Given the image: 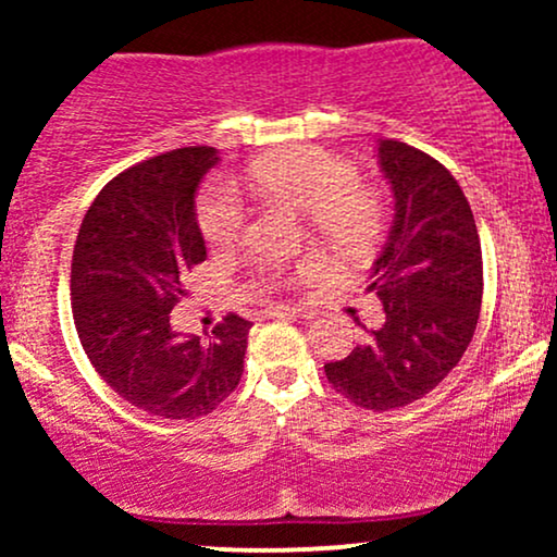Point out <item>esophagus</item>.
I'll return each instance as SVG.
<instances>
[{
  "label": "esophagus",
  "mask_w": 557,
  "mask_h": 557,
  "mask_svg": "<svg viewBox=\"0 0 557 557\" xmlns=\"http://www.w3.org/2000/svg\"><path fill=\"white\" fill-rule=\"evenodd\" d=\"M267 317H280V319L304 317V319H309L311 311L309 309H296V306H274V309L267 311Z\"/></svg>",
  "instance_id": "34e87169"
}]
</instances>
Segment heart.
I'll list each match as a JSON object with an SVG mask.
<instances>
[{"label":"heart","mask_w":557,"mask_h":557,"mask_svg":"<svg viewBox=\"0 0 557 557\" xmlns=\"http://www.w3.org/2000/svg\"><path fill=\"white\" fill-rule=\"evenodd\" d=\"M243 185L259 201L287 203L304 212V222L324 246L341 257H361L380 240L385 227V201L359 181V172L330 151L300 146L283 154L261 157L248 164ZM196 222L212 248H230L240 240L248 209L238 188L209 183L198 194ZM319 270L314 257L296 267L261 261L257 274L267 283H296Z\"/></svg>","instance_id":"heart-1"}]
</instances>
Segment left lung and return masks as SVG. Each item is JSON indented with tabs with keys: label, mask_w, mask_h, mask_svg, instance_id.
<instances>
[{
	"label": "left lung",
	"mask_w": 557,
	"mask_h": 557,
	"mask_svg": "<svg viewBox=\"0 0 557 557\" xmlns=\"http://www.w3.org/2000/svg\"><path fill=\"white\" fill-rule=\"evenodd\" d=\"M380 164L395 194V220L372 264L369 290L382 324L341 361L324 363L330 385L369 411L424 398L453 372L482 309V246L461 185L437 159L380 140Z\"/></svg>",
	"instance_id": "obj_1"
}]
</instances>
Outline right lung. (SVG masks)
<instances>
[{
	"mask_svg": "<svg viewBox=\"0 0 557 557\" xmlns=\"http://www.w3.org/2000/svg\"><path fill=\"white\" fill-rule=\"evenodd\" d=\"M185 146L112 177L83 216L70 298L81 345L101 380L151 417L190 421L238 387L251 322L222 319L207 341L172 330L185 274L207 259L194 196L216 164Z\"/></svg>",
	"mask_w": 557,
	"mask_h": 557,
	"instance_id": "obj_1",
	"label": "right lung"
}]
</instances>
